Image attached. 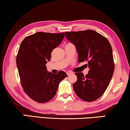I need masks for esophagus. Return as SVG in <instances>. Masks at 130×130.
<instances>
[{
  "instance_id": "34e87169",
  "label": "esophagus",
  "mask_w": 130,
  "mask_h": 130,
  "mask_svg": "<svg viewBox=\"0 0 130 130\" xmlns=\"http://www.w3.org/2000/svg\"><path fill=\"white\" fill-rule=\"evenodd\" d=\"M67 74L68 75V76H69V75H71L73 74V72H70V71H68L67 72Z\"/></svg>"
}]
</instances>
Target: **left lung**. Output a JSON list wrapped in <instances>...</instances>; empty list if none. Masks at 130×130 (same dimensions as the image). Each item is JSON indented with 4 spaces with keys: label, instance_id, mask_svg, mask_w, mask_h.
I'll return each mask as SVG.
<instances>
[{
    "label": "left lung",
    "instance_id": "left-lung-1",
    "mask_svg": "<svg viewBox=\"0 0 130 130\" xmlns=\"http://www.w3.org/2000/svg\"><path fill=\"white\" fill-rule=\"evenodd\" d=\"M65 36L76 48L78 62L88 61L89 71L86 76L76 72L73 84L76 95L86 102H93L107 89L115 70L112 48L107 38L94 30L65 32Z\"/></svg>",
    "mask_w": 130,
    "mask_h": 130
}]
</instances>
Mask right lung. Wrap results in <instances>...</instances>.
Listing matches in <instances>:
<instances>
[{"mask_svg": "<svg viewBox=\"0 0 130 130\" xmlns=\"http://www.w3.org/2000/svg\"><path fill=\"white\" fill-rule=\"evenodd\" d=\"M64 37V32H38L27 37L20 44L16 64L21 84L26 93L37 102L51 100L59 83L67 76L63 71L57 74L49 72L46 67L51 52L61 44Z\"/></svg>", "mask_w": 130, "mask_h": 130, "instance_id": "right-lung-1", "label": "right lung"}]
</instances>
